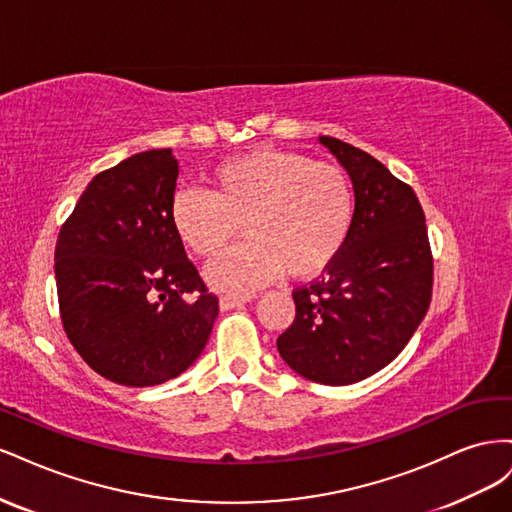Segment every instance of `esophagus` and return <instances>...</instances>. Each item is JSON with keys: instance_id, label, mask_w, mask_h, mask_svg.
I'll use <instances>...</instances> for the list:
<instances>
[{"instance_id": "34e87169", "label": "esophagus", "mask_w": 512, "mask_h": 512, "mask_svg": "<svg viewBox=\"0 0 512 512\" xmlns=\"http://www.w3.org/2000/svg\"><path fill=\"white\" fill-rule=\"evenodd\" d=\"M247 301H252V294H243V297H237V294H224V297L220 299V309H235V307H241L245 305Z\"/></svg>"}]
</instances>
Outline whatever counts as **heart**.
<instances>
[{
  "label": "heart",
  "mask_w": 512,
  "mask_h": 512,
  "mask_svg": "<svg viewBox=\"0 0 512 512\" xmlns=\"http://www.w3.org/2000/svg\"><path fill=\"white\" fill-rule=\"evenodd\" d=\"M352 192L339 168L297 151L252 149L213 168L209 192L170 200L175 235L198 258H215L243 230L252 239L207 269V282L250 292L286 271L320 275L342 252L352 224Z\"/></svg>",
  "instance_id": "b5f03b06"
}]
</instances>
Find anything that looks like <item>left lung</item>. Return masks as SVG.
<instances>
[{
	"mask_svg": "<svg viewBox=\"0 0 512 512\" xmlns=\"http://www.w3.org/2000/svg\"><path fill=\"white\" fill-rule=\"evenodd\" d=\"M346 168L354 213L342 252L320 280L292 292L297 314L277 350L299 376L344 386L406 348L431 303L425 213L410 185L367 151L318 136Z\"/></svg>",
	"mask_w": 512,
	"mask_h": 512,
	"instance_id": "obj_1",
	"label": "left lung"
}]
</instances>
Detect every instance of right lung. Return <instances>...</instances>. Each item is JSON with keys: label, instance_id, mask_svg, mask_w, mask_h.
Listing matches in <instances>:
<instances>
[{"label": "right lung", "instance_id": "add662e5", "mask_svg": "<svg viewBox=\"0 0 512 512\" xmlns=\"http://www.w3.org/2000/svg\"><path fill=\"white\" fill-rule=\"evenodd\" d=\"M179 162L134 153L89 181L55 245L61 322L83 361L123 386L183 374L207 346L218 297L170 224Z\"/></svg>", "mask_w": 512, "mask_h": 512}]
</instances>
